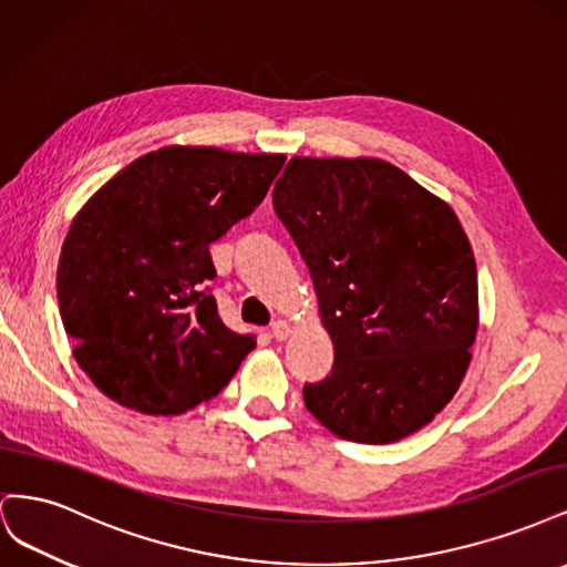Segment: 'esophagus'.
Masks as SVG:
<instances>
[{"label": "esophagus", "mask_w": 567, "mask_h": 567, "mask_svg": "<svg viewBox=\"0 0 567 567\" xmlns=\"http://www.w3.org/2000/svg\"><path fill=\"white\" fill-rule=\"evenodd\" d=\"M290 333H293V326H290L288 321L279 319V321L271 323V336L277 338V340H286Z\"/></svg>", "instance_id": "obj_1"}]
</instances>
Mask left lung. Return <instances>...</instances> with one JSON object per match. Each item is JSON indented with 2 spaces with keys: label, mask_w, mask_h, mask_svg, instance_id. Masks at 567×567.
I'll use <instances>...</instances> for the list:
<instances>
[{
  "label": "left lung",
  "mask_w": 567,
  "mask_h": 567,
  "mask_svg": "<svg viewBox=\"0 0 567 567\" xmlns=\"http://www.w3.org/2000/svg\"><path fill=\"white\" fill-rule=\"evenodd\" d=\"M274 210L310 269L333 369L305 406L342 440L388 444L447 406L471 364L477 269L447 200L381 158H290Z\"/></svg>",
  "instance_id": "1"
}]
</instances>
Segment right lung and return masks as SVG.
Returning <instances> with one entry per match:
<instances>
[{"label": "right lung", "instance_id": "obj_1", "mask_svg": "<svg viewBox=\"0 0 567 567\" xmlns=\"http://www.w3.org/2000/svg\"><path fill=\"white\" fill-rule=\"evenodd\" d=\"M284 161L163 146L82 205L61 248L56 296L75 362L109 400L177 416L231 381L255 338L217 315L210 244L265 200Z\"/></svg>", "mask_w": 567, "mask_h": 567}]
</instances>
